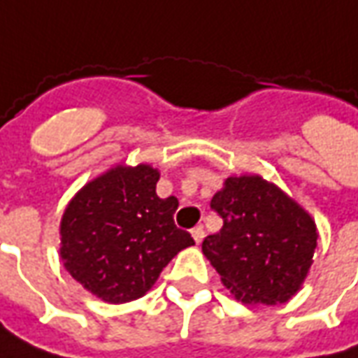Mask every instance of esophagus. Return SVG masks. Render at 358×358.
Masks as SVG:
<instances>
[{"label": "esophagus", "instance_id": "esophagus-1", "mask_svg": "<svg viewBox=\"0 0 358 358\" xmlns=\"http://www.w3.org/2000/svg\"><path fill=\"white\" fill-rule=\"evenodd\" d=\"M192 236H194L195 243L199 245L203 241V238H205V230H203V226H195L194 230H192Z\"/></svg>", "mask_w": 358, "mask_h": 358}]
</instances>
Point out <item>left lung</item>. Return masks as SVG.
Here are the masks:
<instances>
[{
	"label": "left lung",
	"mask_w": 358,
	"mask_h": 358,
	"mask_svg": "<svg viewBox=\"0 0 358 358\" xmlns=\"http://www.w3.org/2000/svg\"><path fill=\"white\" fill-rule=\"evenodd\" d=\"M224 226L203 241V255L241 303H285L303 284L316 249L315 220L261 176L224 182L210 199Z\"/></svg>",
	"instance_id": "obj_1"
}]
</instances>
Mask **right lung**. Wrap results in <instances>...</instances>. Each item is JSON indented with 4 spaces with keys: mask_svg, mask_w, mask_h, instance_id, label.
I'll use <instances>...</instances> for the list:
<instances>
[{
    "mask_svg": "<svg viewBox=\"0 0 358 358\" xmlns=\"http://www.w3.org/2000/svg\"><path fill=\"white\" fill-rule=\"evenodd\" d=\"M149 164L115 166L82 187L61 220V259L71 276L107 303L145 295L194 238L174 224L176 197L161 199Z\"/></svg>",
    "mask_w": 358,
    "mask_h": 358,
    "instance_id": "1",
    "label": "right lung"
}]
</instances>
